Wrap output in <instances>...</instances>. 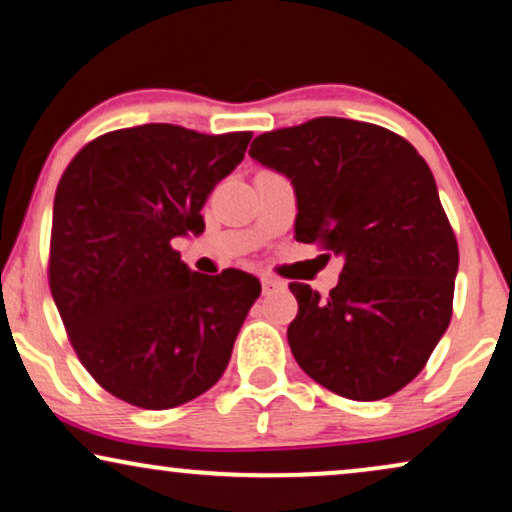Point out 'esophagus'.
Instances as JSON below:
<instances>
[{"instance_id": "esophagus-1", "label": "esophagus", "mask_w": 512, "mask_h": 512, "mask_svg": "<svg viewBox=\"0 0 512 512\" xmlns=\"http://www.w3.org/2000/svg\"><path fill=\"white\" fill-rule=\"evenodd\" d=\"M261 284H263V291H265V293L275 291V289H279V286H282V282H279V279L270 277V275H263V277H261Z\"/></svg>"}]
</instances>
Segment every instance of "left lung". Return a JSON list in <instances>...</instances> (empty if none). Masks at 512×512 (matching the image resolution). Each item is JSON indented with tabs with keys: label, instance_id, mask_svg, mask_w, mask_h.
<instances>
[{
	"label": "left lung",
	"instance_id": "1",
	"mask_svg": "<svg viewBox=\"0 0 512 512\" xmlns=\"http://www.w3.org/2000/svg\"><path fill=\"white\" fill-rule=\"evenodd\" d=\"M249 156L293 184L296 240L345 261L326 298L289 284L298 366L352 401L396 394L452 319L459 247L429 165L391 130L335 116L258 135Z\"/></svg>",
	"mask_w": 512,
	"mask_h": 512
}]
</instances>
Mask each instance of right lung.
Listing matches in <instances>:
<instances>
[{
  "instance_id": "add662e5",
  "label": "right lung",
  "mask_w": 512,
  "mask_h": 512,
  "mask_svg": "<svg viewBox=\"0 0 512 512\" xmlns=\"http://www.w3.org/2000/svg\"><path fill=\"white\" fill-rule=\"evenodd\" d=\"M249 139L137 125L93 139L62 174L51 293L83 366L125 403L167 410L214 387L261 296L249 272L200 275L172 249L205 230L202 207Z\"/></svg>"
}]
</instances>
